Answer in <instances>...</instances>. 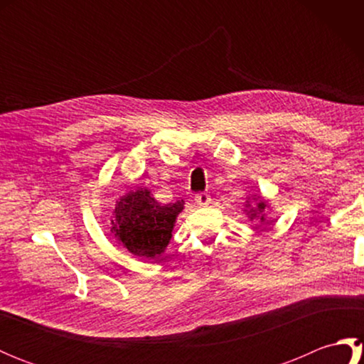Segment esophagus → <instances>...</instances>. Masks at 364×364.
Returning <instances> with one entry per match:
<instances>
[{
	"label": "esophagus",
	"instance_id": "esophagus-1",
	"mask_svg": "<svg viewBox=\"0 0 364 364\" xmlns=\"http://www.w3.org/2000/svg\"><path fill=\"white\" fill-rule=\"evenodd\" d=\"M210 202H211V197H210V194H206V192H202V194L196 196V203L198 206H206Z\"/></svg>",
	"mask_w": 364,
	"mask_h": 364
}]
</instances>
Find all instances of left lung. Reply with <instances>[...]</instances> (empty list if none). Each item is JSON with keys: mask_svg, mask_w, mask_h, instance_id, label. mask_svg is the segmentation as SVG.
Wrapping results in <instances>:
<instances>
[{"mask_svg": "<svg viewBox=\"0 0 364 364\" xmlns=\"http://www.w3.org/2000/svg\"><path fill=\"white\" fill-rule=\"evenodd\" d=\"M253 200H257V198H253ZM264 208H266V202H262L261 198L257 200V206L252 208V210L249 211L250 219L258 218L259 220H264V214H262V211H264Z\"/></svg>", "mask_w": 364, "mask_h": 364, "instance_id": "1", "label": "left lung"}]
</instances>
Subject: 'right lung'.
Masks as SVG:
<instances>
[{
    "instance_id": "right-lung-1",
    "label": "right lung",
    "mask_w": 364,
    "mask_h": 364,
    "mask_svg": "<svg viewBox=\"0 0 364 364\" xmlns=\"http://www.w3.org/2000/svg\"><path fill=\"white\" fill-rule=\"evenodd\" d=\"M183 200L161 205L145 188L131 191L115 205L111 231L136 257L156 258L172 237L176 215L183 211Z\"/></svg>"
}]
</instances>
